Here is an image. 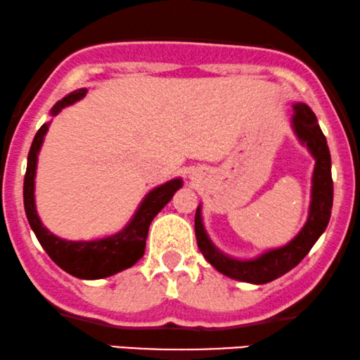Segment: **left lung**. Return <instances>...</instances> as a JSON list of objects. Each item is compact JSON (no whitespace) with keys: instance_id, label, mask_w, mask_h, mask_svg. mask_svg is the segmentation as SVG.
<instances>
[{"instance_id":"left-lung-1","label":"left lung","mask_w":360,"mask_h":360,"mask_svg":"<svg viewBox=\"0 0 360 360\" xmlns=\"http://www.w3.org/2000/svg\"><path fill=\"white\" fill-rule=\"evenodd\" d=\"M292 128L300 143L307 146V150L316 158L312 175V192H310L309 217L299 233L292 238L287 245L272 248L250 260L233 259L225 255L214 245L203 227L202 208L197 207L195 214V235L200 252L210 265L220 274L227 275L235 281L248 283H267L282 277L288 270H292L309 254L314 243L327 229L330 220L332 200H334V184L330 173V152L327 140L319 127L316 115L305 103L294 105L292 115Z\"/></svg>"}]
</instances>
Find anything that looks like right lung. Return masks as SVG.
Segmentation results:
<instances>
[{"label":"right lung","instance_id":"right-lung-1","mask_svg":"<svg viewBox=\"0 0 360 360\" xmlns=\"http://www.w3.org/2000/svg\"><path fill=\"white\" fill-rule=\"evenodd\" d=\"M86 95L85 88L66 95L51 108V117H55L65 108V106L73 105L75 101L82 100ZM50 123H44L34 135L33 143H31L28 153V167H26L25 185H23V198H25V212L28 217L30 227L33 229L38 242L55 262L58 267L65 272L72 274L73 277L85 278V281H95V278H105L115 275L122 270L130 269L135 265L141 257H143L146 235L155 215L172 200V197L179 188H181L184 181L181 179H173L160 187L150 190L141 200L140 207L136 208L133 219L125 225V229L120 230L118 233L108 235L98 240L86 242H73L65 240V238L56 237L46 227H43L39 220L37 205H34V175H37L38 153L41 148L44 135H46Z\"/></svg>","mask_w":360,"mask_h":360}]
</instances>
